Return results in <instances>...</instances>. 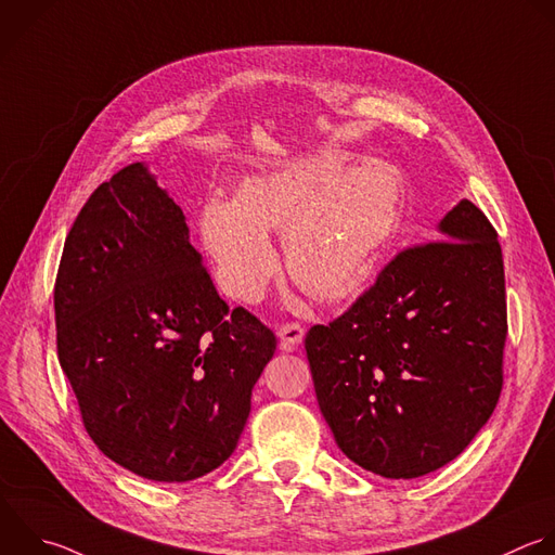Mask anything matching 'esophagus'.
<instances>
[{"instance_id":"1","label":"esophagus","mask_w":555,"mask_h":555,"mask_svg":"<svg viewBox=\"0 0 555 555\" xmlns=\"http://www.w3.org/2000/svg\"><path fill=\"white\" fill-rule=\"evenodd\" d=\"M279 339H281V350H296L300 344H302V337H305V326L298 324V322H285L279 326Z\"/></svg>"}]
</instances>
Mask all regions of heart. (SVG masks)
Masks as SVG:
<instances>
[{"label": "heart", "mask_w": 555, "mask_h": 555, "mask_svg": "<svg viewBox=\"0 0 555 555\" xmlns=\"http://www.w3.org/2000/svg\"><path fill=\"white\" fill-rule=\"evenodd\" d=\"M341 152H320L248 176L235 201L211 198L201 240L229 296L257 302L279 261L268 233H283L292 279L320 300L359 289L392 242L403 205V173L388 160L346 167Z\"/></svg>", "instance_id": "heart-1"}]
</instances>
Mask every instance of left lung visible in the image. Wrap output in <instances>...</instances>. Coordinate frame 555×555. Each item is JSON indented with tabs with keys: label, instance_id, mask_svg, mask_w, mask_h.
<instances>
[{
	"label": "left lung",
	"instance_id": "8db88e82",
	"mask_svg": "<svg viewBox=\"0 0 555 555\" xmlns=\"http://www.w3.org/2000/svg\"><path fill=\"white\" fill-rule=\"evenodd\" d=\"M438 231L440 242L399 253L348 311L305 337L337 447L388 479L455 460L503 386L507 311L496 231L470 201Z\"/></svg>",
	"mask_w": 555,
	"mask_h": 555
}]
</instances>
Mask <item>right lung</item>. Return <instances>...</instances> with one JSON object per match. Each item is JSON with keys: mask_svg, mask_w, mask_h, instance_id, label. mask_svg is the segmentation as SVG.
<instances>
[{"mask_svg": "<svg viewBox=\"0 0 555 555\" xmlns=\"http://www.w3.org/2000/svg\"><path fill=\"white\" fill-rule=\"evenodd\" d=\"M54 311L61 367L108 460L176 483L231 457L276 337L220 298L182 209L143 163L78 214Z\"/></svg>", "mask_w": 555, "mask_h": 555, "instance_id": "add662e5", "label": "right lung"}]
</instances>
